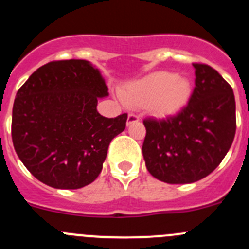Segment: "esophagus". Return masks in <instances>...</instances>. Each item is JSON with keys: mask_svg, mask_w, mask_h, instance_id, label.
Segmentation results:
<instances>
[{"mask_svg": "<svg viewBox=\"0 0 249 249\" xmlns=\"http://www.w3.org/2000/svg\"><path fill=\"white\" fill-rule=\"evenodd\" d=\"M138 121H140V117H138V116H136V114L133 113H129L128 117H127V126H131L132 123L138 122Z\"/></svg>", "mask_w": 249, "mask_h": 249, "instance_id": "obj_1", "label": "esophagus"}]
</instances>
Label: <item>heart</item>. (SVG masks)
I'll list each match as a JSON object with an SVG mask.
<instances>
[{"mask_svg":"<svg viewBox=\"0 0 249 249\" xmlns=\"http://www.w3.org/2000/svg\"><path fill=\"white\" fill-rule=\"evenodd\" d=\"M192 94V83L172 72H155L138 80L128 81L118 89L127 107L146 108L157 118L176 116L183 109Z\"/></svg>","mask_w":249,"mask_h":249,"instance_id":"b5f03b06","label":"heart"}]
</instances>
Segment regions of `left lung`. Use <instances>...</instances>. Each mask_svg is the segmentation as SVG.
I'll return each mask as SVG.
<instances>
[{
    "instance_id": "1",
    "label": "left lung",
    "mask_w": 249,
    "mask_h": 249,
    "mask_svg": "<svg viewBox=\"0 0 249 249\" xmlns=\"http://www.w3.org/2000/svg\"><path fill=\"white\" fill-rule=\"evenodd\" d=\"M188 105L167 120H144L142 153L148 172L171 184L193 183L221 163L236 133L233 89L212 67L195 63Z\"/></svg>"
}]
</instances>
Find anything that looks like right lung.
Instances as JSON below:
<instances>
[{"label": "right lung", "mask_w": 249, "mask_h": 249, "mask_svg": "<svg viewBox=\"0 0 249 249\" xmlns=\"http://www.w3.org/2000/svg\"><path fill=\"white\" fill-rule=\"evenodd\" d=\"M108 87L86 59L39 67L18 89L12 109L17 156L35 177L58 190L82 188L98 177L108 146L124 131L127 114L97 111Z\"/></svg>", "instance_id": "obj_1"}]
</instances>
